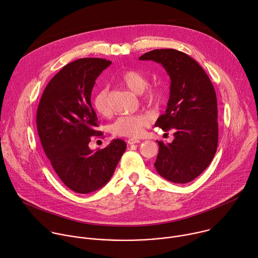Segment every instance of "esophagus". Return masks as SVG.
Here are the masks:
<instances>
[{
	"instance_id": "34e87169",
	"label": "esophagus",
	"mask_w": 258,
	"mask_h": 258,
	"mask_svg": "<svg viewBox=\"0 0 258 258\" xmlns=\"http://www.w3.org/2000/svg\"><path fill=\"white\" fill-rule=\"evenodd\" d=\"M126 142H127V144H128V145H134V144H138V143H140L141 141H140V140H138V139H133V138H132V139H128Z\"/></svg>"
}]
</instances>
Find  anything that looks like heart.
<instances>
[{
  "mask_svg": "<svg viewBox=\"0 0 258 258\" xmlns=\"http://www.w3.org/2000/svg\"><path fill=\"white\" fill-rule=\"evenodd\" d=\"M118 81L136 94L144 93V101L150 105H157L162 99V91L158 87H149L146 89L148 86V79L139 70L127 69L122 71L118 77ZM93 106L100 115H110L111 110L108 103L107 89L101 88L96 91L93 97ZM151 122L152 116L147 112L122 115L110 125V132L115 137L135 138L140 136L143 130L146 126H149Z\"/></svg>",
  "mask_w": 258,
  "mask_h": 258,
  "instance_id": "b5f03b06",
  "label": "heart"
}]
</instances>
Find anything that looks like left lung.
Returning a JSON list of instances; mask_svg holds the SVG:
<instances>
[{"mask_svg": "<svg viewBox=\"0 0 258 258\" xmlns=\"http://www.w3.org/2000/svg\"><path fill=\"white\" fill-rule=\"evenodd\" d=\"M140 60L160 63L170 78L165 113L155 126L174 132L171 143L157 141V172L175 183H186L201 174L212 161L218 142L217 101L212 83L189 55L174 49L153 50Z\"/></svg>", "mask_w": 258, "mask_h": 258, "instance_id": "1", "label": "left lung"}]
</instances>
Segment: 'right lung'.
I'll list each match as a JSON object with an SVG mask.
<instances>
[{
	"mask_svg": "<svg viewBox=\"0 0 258 258\" xmlns=\"http://www.w3.org/2000/svg\"><path fill=\"white\" fill-rule=\"evenodd\" d=\"M110 64L105 59L82 58L65 65L47 85L36 111L39 137L52 167L65 186L80 194L105 186L126 149L120 139L102 150L89 147L91 137L99 133L94 130L98 118L91 94Z\"/></svg>",
	"mask_w": 258,
	"mask_h": 258,
	"instance_id": "add662e5",
	"label": "right lung"
}]
</instances>
